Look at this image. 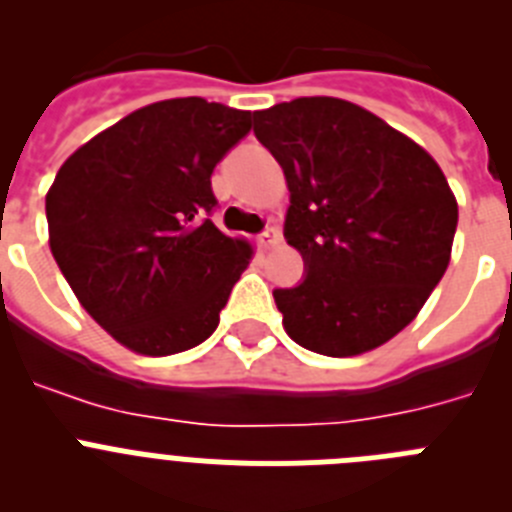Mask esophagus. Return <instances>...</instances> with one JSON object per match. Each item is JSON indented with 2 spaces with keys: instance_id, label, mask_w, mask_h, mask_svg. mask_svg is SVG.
Listing matches in <instances>:
<instances>
[{
  "instance_id": "1",
  "label": "esophagus",
  "mask_w": 512,
  "mask_h": 512,
  "mask_svg": "<svg viewBox=\"0 0 512 512\" xmlns=\"http://www.w3.org/2000/svg\"><path fill=\"white\" fill-rule=\"evenodd\" d=\"M279 241H282V233H279L277 225H266V228L259 233V246L261 248L277 246Z\"/></svg>"
}]
</instances>
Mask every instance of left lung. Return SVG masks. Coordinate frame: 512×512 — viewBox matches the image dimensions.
Masks as SVG:
<instances>
[{
	"instance_id": "8db88e82",
	"label": "left lung",
	"mask_w": 512,
	"mask_h": 512,
	"mask_svg": "<svg viewBox=\"0 0 512 512\" xmlns=\"http://www.w3.org/2000/svg\"><path fill=\"white\" fill-rule=\"evenodd\" d=\"M289 187L284 238L305 261L274 289L289 338L323 356L382 346L418 315L449 266L456 207L438 164L364 107L300 97L253 115Z\"/></svg>"
}]
</instances>
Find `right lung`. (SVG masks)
I'll use <instances>...</instances> for the list:
<instances>
[{"label": "right lung", "mask_w": 512, "mask_h": 512, "mask_svg": "<svg viewBox=\"0 0 512 512\" xmlns=\"http://www.w3.org/2000/svg\"><path fill=\"white\" fill-rule=\"evenodd\" d=\"M251 112L166 99L94 135L45 197L51 251L84 310L122 346L169 356L215 333L251 246L215 228L210 176Z\"/></svg>", "instance_id": "right-lung-1"}]
</instances>
